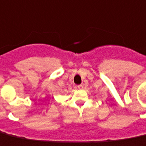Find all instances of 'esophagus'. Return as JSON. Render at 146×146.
I'll use <instances>...</instances> for the list:
<instances>
[{"label":"esophagus","mask_w":146,"mask_h":146,"mask_svg":"<svg viewBox=\"0 0 146 146\" xmlns=\"http://www.w3.org/2000/svg\"><path fill=\"white\" fill-rule=\"evenodd\" d=\"M78 88L79 90H82L83 88H84V86H83L82 84H80V85H78Z\"/></svg>","instance_id":"1"}]
</instances>
